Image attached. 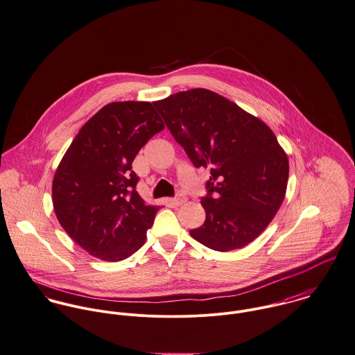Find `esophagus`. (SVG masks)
Instances as JSON below:
<instances>
[{
  "instance_id": "obj_1",
  "label": "esophagus",
  "mask_w": 355,
  "mask_h": 355,
  "mask_svg": "<svg viewBox=\"0 0 355 355\" xmlns=\"http://www.w3.org/2000/svg\"><path fill=\"white\" fill-rule=\"evenodd\" d=\"M168 201H170L171 205H181L185 201V198L184 197H174V198H170Z\"/></svg>"
}]
</instances>
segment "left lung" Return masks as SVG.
I'll list each match as a JSON object with an SVG mask.
<instances>
[{
    "label": "left lung",
    "mask_w": 355,
    "mask_h": 355,
    "mask_svg": "<svg viewBox=\"0 0 355 355\" xmlns=\"http://www.w3.org/2000/svg\"><path fill=\"white\" fill-rule=\"evenodd\" d=\"M153 105L193 166L211 170L201 197L205 222L191 236L219 252L250 243L271 223L286 195L288 160L274 132L205 88Z\"/></svg>",
    "instance_id": "8db88e82"
}]
</instances>
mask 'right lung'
<instances>
[{
  "label": "right lung",
  "instance_id": "obj_1",
  "mask_svg": "<svg viewBox=\"0 0 355 355\" xmlns=\"http://www.w3.org/2000/svg\"><path fill=\"white\" fill-rule=\"evenodd\" d=\"M164 129L150 102H113L80 129L53 180L58 222L91 256L121 261L146 242L160 207L136 191L132 163Z\"/></svg>",
  "mask_w": 355,
  "mask_h": 355
}]
</instances>
